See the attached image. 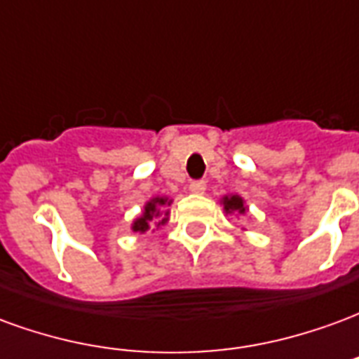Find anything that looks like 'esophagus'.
<instances>
[{"label": "esophagus", "instance_id": "34e87169", "mask_svg": "<svg viewBox=\"0 0 359 359\" xmlns=\"http://www.w3.org/2000/svg\"><path fill=\"white\" fill-rule=\"evenodd\" d=\"M188 188H190V192H194V194H203V192H205V182H203V180H192V182L188 184Z\"/></svg>", "mask_w": 359, "mask_h": 359}]
</instances>
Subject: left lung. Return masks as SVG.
Here are the masks:
<instances>
[{
  "label": "left lung",
  "instance_id": "1",
  "mask_svg": "<svg viewBox=\"0 0 359 359\" xmlns=\"http://www.w3.org/2000/svg\"><path fill=\"white\" fill-rule=\"evenodd\" d=\"M223 205H225L226 213H246V205L241 196H225L223 198Z\"/></svg>",
  "mask_w": 359,
  "mask_h": 359
}]
</instances>
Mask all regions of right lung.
<instances>
[{
	"label": "right lung",
	"mask_w": 359,
	"mask_h": 359,
	"mask_svg": "<svg viewBox=\"0 0 359 359\" xmlns=\"http://www.w3.org/2000/svg\"><path fill=\"white\" fill-rule=\"evenodd\" d=\"M169 200L167 198H154V200H149L146 203V208H144V213H142V217H138L133 223V231L134 233H146L151 225H165L167 223V215H169V211H165L163 215L165 217L161 219V211L159 208H163V205H169Z\"/></svg>",
	"instance_id": "right-lung-1"
}]
</instances>
